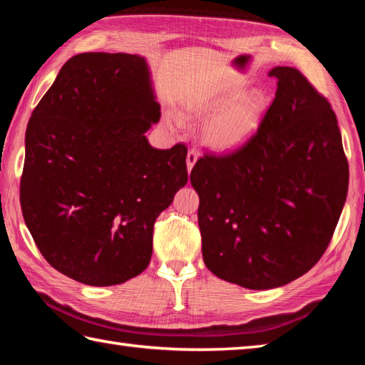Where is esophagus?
Listing matches in <instances>:
<instances>
[{
    "mask_svg": "<svg viewBox=\"0 0 365 365\" xmlns=\"http://www.w3.org/2000/svg\"><path fill=\"white\" fill-rule=\"evenodd\" d=\"M197 161V152L196 150H190L187 155V168H188V173H191V169L195 168Z\"/></svg>",
    "mask_w": 365,
    "mask_h": 365,
    "instance_id": "obj_1",
    "label": "esophagus"
}]
</instances>
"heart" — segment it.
I'll list each match as a JSON object with an SVG mask.
<instances>
[{"instance_id": "b5f03b06", "label": "heart", "mask_w": 365, "mask_h": 365, "mask_svg": "<svg viewBox=\"0 0 365 365\" xmlns=\"http://www.w3.org/2000/svg\"><path fill=\"white\" fill-rule=\"evenodd\" d=\"M246 88V80H229L188 100L185 110L190 118L212 115L202 128V141L210 149L235 150L250 141L260 127L267 111V97L260 89Z\"/></svg>"}]
</instances>
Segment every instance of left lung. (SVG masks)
<instances>
[{
    "label": "left lung",
    "instance_id": "obj_1",
    "mask_svg": "<svg viewBox=\"0 0 365 365\" xmlns=\"http://www.w3.org/2000/svg\"><path fill=\"white\" fill-rule=\"evenodd\" d=\"M273 103L235 152L205 153L190 180L199 195L205 267L250 290L307 273L334 234L348 161L327 98L293 67H274Z\"/></svg>",
    "mask_w": 365,
    "mask_h": 365
}]
</instances>
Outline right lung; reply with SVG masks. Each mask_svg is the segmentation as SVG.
Segmentation results:
<instances>
[{
    "instance_id": "obj_1",
    "label": "right lung",
    "mask_w": 365,
    "mask_h": 365,
    "mask_svg": "<svg viewBox=\"0 0 365 365\" xmlns=\"http://www.w3.org/2000/svg\"><path fill=\"white\" fill-rule=\"evenodd\" d=\"M160 115L149 66L127 53L76 54L34 108L20 204L59 273L108 287L149 265L153 224L188 182L185 144L147 141Z\"/></svg>"
}]
</instances>
